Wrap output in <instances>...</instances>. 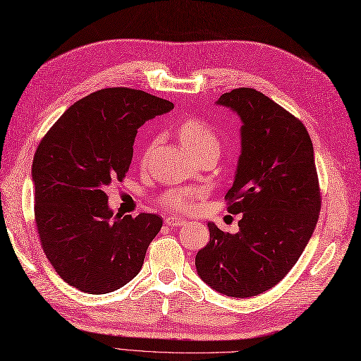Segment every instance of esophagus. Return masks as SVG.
Returning a JSON list of instances; mask_svg holds the SVG:
<instances>
[{"instance_id":"1","label":"esophagus","mask_w":361,"mask_h":361,"mask_svg":"<svg viewBox=\"0 0 361 361\" xmlns=\"http://www.w3.org/2000/svg\"><path fill=\"white\" fill-rule=\"evenodd\" d=\"M166 224L170 227H182L187 224V221L182 220V218H174V216H167L166 218Z\"/></svg>"}]
</instances>
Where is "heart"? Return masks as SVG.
I'll list each match as a JSON object with an SVG mask.
<instances>
[{
	"mask_svg": "<svg viewBox=\"0 0 361 361\" xmlns=\"http://www.w3.org/2000/svg\"><path fill=\"white\" fill-rule=\"evenodd\" d=\"M178 135L182 141L183 147L191 155L199 154L206 149H220V140L212 130L209 125L203 120L190 117L180 123L178 129ZM203 199V191L191 188H173L164 192L159 199V203L169 211L185 212L194 209L197 203Z\"/></svg>",
	"mask_w": 361,
	"mask_h": 361,
	"instance_id": "obj_1",
	"label": "heart"
}]
</instances>
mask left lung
Masks as SVG:
<instances>
[{
  "label": "left lung",
  "instance_id": "8db88e82",
  "mask_svg": "<svg viewBox=\"0 0 361 361\" xmlns=\"http://www.w3.org/2000/svg\"><path fill=\"white\" fill-rule=\"evenodd\" d=\"M216 105L241 118V155L227 191V211L238 233L214 223L209 243L195 256L207 286L232 298H248L276 286L297 264L314 231L321 191L313 145L301 120L264 93L241 87Z\"/></svg>",
  "mask_w": 361,
  "mask_h": 361
}]
</instances>
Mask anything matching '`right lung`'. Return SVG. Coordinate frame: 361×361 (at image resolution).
Wrapping results in <instances>:
<instances>
[{"mask_svg":"<svg viewBox=\"0 0 361 361\" xmlns=\"http://www.w3.org/2000/svg\"><path fill=\"white\" fill-rule=\"evenodd\" d=\"M173 106L143 90L102 89L71 105L42 138L31 169L36 226L48 260L71 286L108 293L143 267L162 218L113 216L105 188L128 173L137 129Z\"/></svg>","mask_w":361,"mask_h":361,"instance_id":"obj_1","label":"right lung"}]
</instances>
